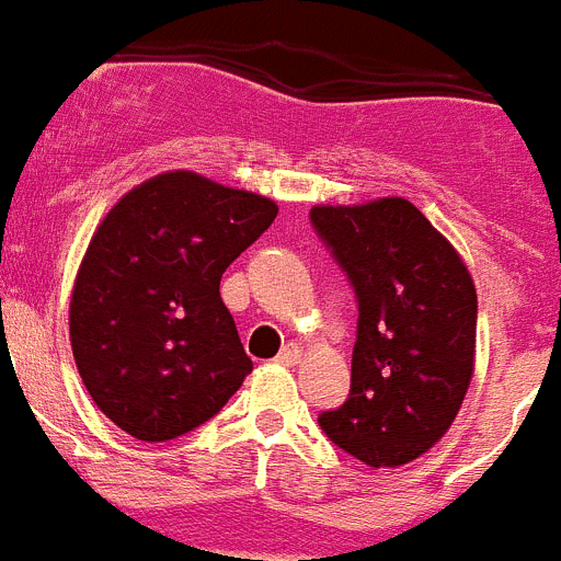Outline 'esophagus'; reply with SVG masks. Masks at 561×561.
Returning a JSON list of instances; mask_svg holds the SVG:
<instances>
[{
    "label": "esophagus",
    "instance_id": "obj_1",
    "mask_svg": "<svg viewBox=\"0 0 561 561\" xmlns=\"http://www.w3.org/2000/svg\"><path fill=\"white\" fill-rule=\"evenodd\" d=\"M300 358H302V351L297 347V344H286L284 351L277 353V362L286 364V367H295V364H300Z\"/></svg>",
    "mask_w": 561,
    "mask_h": 561
}]
</instances>
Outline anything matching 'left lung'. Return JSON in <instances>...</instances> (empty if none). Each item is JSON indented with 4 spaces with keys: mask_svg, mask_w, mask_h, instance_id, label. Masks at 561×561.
Here are the masks:
<instances>
[{
    "mask_svg": "<svg viewBox=\"0 0 561 561\" xmlns=\"http://www.w3.org/2000/svg\"><path fill=\"white\" fill-rule=\"evenodd\" d=\"M311 222L358 297L351 398L320 417L344 454L400 467L448 434L476 373V284L403 197L314 205Z\"/></svg>",
    "mask_w": 561,
    "mask_h": 561,
    "instance_id": "8db88e82",
    "label": "left lung"
}]
</instances>
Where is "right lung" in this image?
I'll list each match as a JSON object with an SVG mask.
<instances>
[{
  "label": "right lung",
  "instance_id": "1",
  "mask_svg": "<svg viewBox=\"0 0 561 561\" xmlns=\"http://www.w3.org/2000/svg\"><path fill=\"white\" fill-rule=\"evenodd\" d=\"M275 217V199L188 169L144 180L107 210L77 270L69 339L111 423L174 439L244 383L253 362L219 280Z\"/></svg>",
  "mask_w": 561,
  "mask_h": 561
}]
</instances>
